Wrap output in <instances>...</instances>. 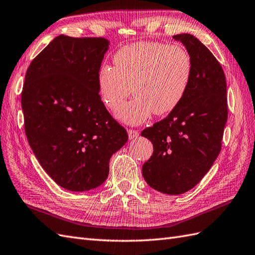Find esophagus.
I'll return each mask as SVG.
<instances>
[{"mask_svg":"<svg viewBox=\"0 0 255 255\" xmlns=\"http://www.w3.org/2000/svg\"><path fill=\"white\" fill-rule=\"evenodd\" d=\"M128 138L129 139H134V138H136L137 136L139 135V132H138V130H136V129L129 128V129H128Z\"/></svg>","mask_w":255,"mask_h":255,"instance_id":"34e87169","label":"esophagus"}]
</instances>
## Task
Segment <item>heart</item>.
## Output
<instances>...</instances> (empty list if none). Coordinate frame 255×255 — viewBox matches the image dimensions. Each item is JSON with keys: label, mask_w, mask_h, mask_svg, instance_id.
Here are the masks:
<instances>
[{"label": "heart", "mask_w": 255, "mask_h": 255, "mask_svg": "<svg viewBox=\"0 0 255 255\" xmlns=\"http://www.w3.org/2000/svg\"><path fill=\"white\" fill-rule=\"evenodd\" d=\"M115 67L103 64L98 75L103 103L115 111L134 91L136 98L121 106L116 117L139 125L153 113L173 112L187 94L193 75L191 54L181 45L139 42L120 48Z\"/></svg>", "instance_id": "1"}]
</instances>
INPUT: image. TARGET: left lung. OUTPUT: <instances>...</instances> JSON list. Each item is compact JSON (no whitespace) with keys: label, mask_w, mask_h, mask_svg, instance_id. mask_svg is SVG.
Here are the masks:
<instances>
[{"label":"left lung","mask_w":255,"mask_h":255,"mask_svg":"<svg viewBox=\"0 0 255 255\" xmlns=\"http://www.w3.org/2000/svg\"><path fill=\"white\" fill-rule=\"evenodd\" d=\"M173 38L191 54L193 75L178 107L141 132L153 144L142 176L152 189L178 195L202 180L221 151L228 98L222 66L208 48L191 34Z\"/></svg>","instance_id":"obj_1"}]
</instances>
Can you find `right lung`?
<instances>
[{
  "label": "right lung",
  "instance_id": "add662e5",
  "mask_svg": "<svg viewBox=\"0 0 255 255\" xmlns=\"http://www.w3.org/2000/svg\"><path fill=\"white\" fill-rule=\"evenodd\" d=\"M109 42L59 35L27 68L21 106L27 141L39 164L68 191L100 187L128 133L107 112L98 75Z\"/></svg>",
  "mask_w": 255,
  "mask_h": 255
}]
</instances>
